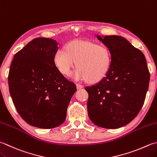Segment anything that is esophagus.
I'll list each match as a JSON object with an SVG mask.
<instances>
[{"instance_id":"34e87169","label":"esophagus","mask_w":157,"mask_h":157,"mask_svg":"<svg viewBox=\"0 0 157 157\" xmlns=\"http://www.w3.org/2000/svg\"><path fill=\"white\" fill-rule=\"evenodd\" d=\"M76 86H77V88H78V90H79V89H81V88H83V86L82 85L78 84H76Z\"/></svg>"}]
</instances>
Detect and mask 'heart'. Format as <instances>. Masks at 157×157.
Returning a JSON list of instances; mask_svg holds the SVG:
<instances>
[{"label":"heart","instance_id":"b5f03b06","mask_svg":"<svg viewBox=\"0 0 157 157\" xmlns=\"http://www.w3.org/2000/svg\"><path fill=\"white\" fill-rule=\"evenodd\" d=\"M54 62L60 71L69 75L76 63L77 68L72 77L75 80L95 83L101 80L108 72L111 54L105 46L93 42L73 41L66 49L60 48L54 55Z\"/></svg>","mask_w":157,"mask_h":157}]
</instances>
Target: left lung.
Segmentation results:
<instances>
[{
    "mask_svg": "<svg viewBox=\"0 0 157 157\" xmlns=\"http://www.w3.org/2000/svg\"><path fill=\"white\" fill-rule=\"evenodd\" d=\"M96 36L108 48L111 64L101 80L85 88L88 116L98 127L118 128L140 112L148 89L149 71L144 54L125 38Z\"/></svg>",
    "mask_w": 157,
    "mask_h": 157,
    "instance_id": "obj_1",
    "label": "left lung"
}]
</instances>
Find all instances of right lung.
<instances>
[{"label":"right lung","mask_w":157,"mask_h":157,"mask_svg":"<svg viewBox=\"0 0 157 157\" xmlns=\"http://www.w3.org/2000/svg\"><path fill=\"white\" fill-rule=\"evenodd\" d=\"M56 40L38 37L15 54L9 70V93L24 121L33 127L52 128L65 121L76 86L56 67Z\"/></svg>","instance_id":"add662e5"}]
</instances>
